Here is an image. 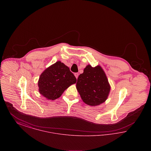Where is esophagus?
<instances>
[{"instance_id": "obj_1", "label": "esophagus", "mask_w": 151, "mask_h": 151, "mask_svg": "<svg viewBox=\"0 0 151 151\" xmlns=\"http://www.w3.org/2000/svg\"><path fill=\"white\" fill-rule=\"evenodd\" d=\"M75 76L76 77V79H78V76H79V73H75Z\"/></svg>"}]
</instances>
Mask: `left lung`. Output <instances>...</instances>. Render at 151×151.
<instances>
[{
    "label": "left lung",
    "mask_w": 151,
    "mask_h": 151,
    "mask_svg": "<svg viewBox=\"0 0 151 151\" xmlns=\"http://www.w3.org/2000/svg\"><path fill=\"white\" fill-rule=\"evenodd\" d=\"M76 89L84 103L96 106L107 100L111 86L100 65L92 67L88 65L78 77Z\"/></svg>",
    "instance_id": "obj_1"
}]
</instances>
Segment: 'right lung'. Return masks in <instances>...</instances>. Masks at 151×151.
Here are the masks:
<instances>
[{
	"label": "right lung",
	"instance_id": "1",
	"mask_svg": "<svg viewBox=\"0 0 151 151\" xmlns=\"http://www.w3.org/2000/svg\"><path fill=\"white\" fill-rule=\"evenodd\" d=\"M76 83V79L70 68L63 63L58 61L41 74L38 81V91L46 99L54 100Z\"/></svg>",
	"mask_w": 151,
	"mask_h": 151
}]
</instances>
